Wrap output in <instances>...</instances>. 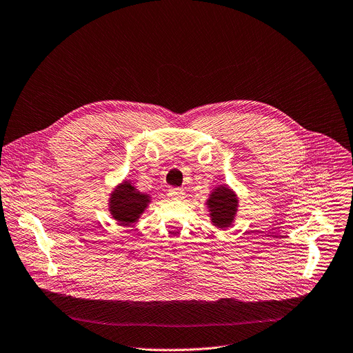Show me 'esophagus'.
I'll use <instances>...</instances> for the list:
<instances>
[{
	"label": "esophagus",
	"mask_w": 353,
	"mask_h": 353,
	"mask_svg": "<svg viewBox=\"0 0 353 353\" xmlns=\"http://www.w3.org/2000/svg\"><path fill=\"white\" fill-rule=\"evenodd\" d=\"M168 196L170 199H181L184 196V191L181 188H179V187H173V188H170L168 191Z\"/></svg>",
	"instance_id": "1"
}]
</instances>
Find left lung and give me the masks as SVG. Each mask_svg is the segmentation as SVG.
<instances>
[{
    "label": "left lung",
    "mask_w": 353,
    "mask_h": 353,
    "mask_svg": "<svg viewBox=\"0 0 353 353\" xmlns=\"http://www.w3.org/2000/svg\"><path fill=\"white\" fill-rule=\"evenodd\" d=\"M237 204L239 199L230 188L226 185L216 187L207 201L212 223L219 229L229 228L233 223L234 215L237 212Z\"/></svg>",
    "instance_id": "obj_1"
}]
</instances>
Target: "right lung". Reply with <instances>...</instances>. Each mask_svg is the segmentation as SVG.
I'll list each match as a JSON object with an SVG mask.
<instances>
[{"mask_svg": "<svg viewBox=\"0 0 353 353\" xmlns=\"http://www.w3.org/2000/svg\"><path fill=\"white\" fill-rule=\"evenodd\" d=\"M148 204L149 196L146 194H141L131 183L124 181L112 192L109 211L119 225L130 226L138 221Z\"/></svg>", "mask_w": 353, "mask_h": 353, "instance_id": "1", "label": "right lung"}]
</instances>
